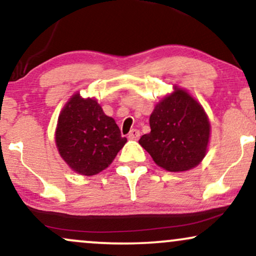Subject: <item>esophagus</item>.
Wrapping results in <instances>:
<instances>
[{
  "label": "esophagus",
  "mask_w": 256,
  "mask_h": 256,
  "mask_svg": "<svg viewBox=\"0 0 256 256\" xmlns=\"http://www.w3.org/2000/svg\"><path fill=\"white\" fill-rule=\"evenodd\" d=\"M140 136V130H137V128H132L130 134H128V138H130V140H138Z\"/></svg>",
  "instance_id": "obj_1"
}]
</instances>
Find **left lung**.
<instances>
[{
	"mask_svg": "<svg viewBox=\"0 0 256 256\" xmlns=\"http://www.w3.org/2000/svg\"><path fill=\"white\" fill-rule=\"evenodd\" d=\"M150 132L140 144L155 164L171 172L188 171L206 155L210 122L204 108L184 90L177 89L156 104L152 113Z\"/></svg>",
	"mask_w": 256,
	"mask_h": 256,
	"instance_id": "obj_1",
	"label": "left lung"
}]
</instances>
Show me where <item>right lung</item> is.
<instances>
[{
  "label": "right lung",
  "mask_w": 256,
  "mask_h": 256,
  "mask_svg": "<svg viewBox=\"0 0 256 256\" xmlns=\"http://www.w3.org/2000/svg\"><path fill=\"white\" fill-rule=\"evenodd\" d=\"M55 140L58 152L72 170L94 176L110 165L126 143L119 126L92 98L79 94L67 102L58 116Z\"/></svg>",
  "instance_id": "obj_1"
}]
</instances>
